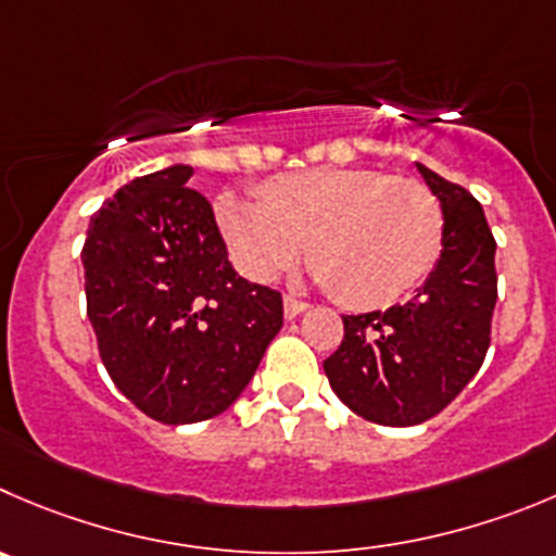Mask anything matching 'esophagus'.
<instances>
[{
	"label": "esophagus",
	"instance_id": "esophagus-1",
	"mask_svg": "<svg viewBox=\"0 0 556 556\" xmlns=\"http://www.w3.org/2000/svg\"><path fill=\"white\" fill-rule=\"evenodd\" d=\"M311 305L303 303V300H294V298H283V314H287V319H294V316L305 314Z\"/></svg>",
	"mask_w": 556,
	"mask_h": 556
}]
</instances>
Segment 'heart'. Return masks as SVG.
I'll return each mask as SVG.
<instances>
[{"label": "heart", "instance_id": "b5f03b06", "mask_svg": "<svg viewBox=\"0 0 556 556\" xmlns=\"http://www.w3.org/2000/svg\"><path fill=\"white\" fill-rule=\"evenodd\" d=\"M215 220L242 275L269 283L303 251L314 283L343 305L382 308L409 294L440 253L445 215L428 185L377 168H305L256 195L226 190Z\"/></svg>", "mask_w": 556, "mask_h": 556}]
</instances>
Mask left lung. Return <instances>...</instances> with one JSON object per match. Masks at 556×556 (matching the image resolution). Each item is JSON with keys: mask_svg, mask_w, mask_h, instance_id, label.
<instances>
[{"mask_svg": "<svg viewBox=\"0 0 556 556\" xmlns=\"http://www.w3.org/2000/svg\"><path fill=\"white\" fill-rule=\"evenodd\" d=\"M445 215L442 251L415 298L343 316V341L325 361L338 399L379 426L440 415L480 371L496 305V242L480 202L417 163Z\"/></svg>", "mask_w": 556, "mask_h": 556, "instance_id": "1", "label": "left lung"}]
</instances>
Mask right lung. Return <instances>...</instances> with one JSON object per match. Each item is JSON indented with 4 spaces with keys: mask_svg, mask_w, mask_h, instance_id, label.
I'll return each instance as SVG.
<instances>
[{
    "mask_svg": "<svg viewBox=\"0 0 556 556\" xmlns=\"http://www.w3.org/2000/svg\"><path fill=\"white\" fill-rule=\"evenodd\" d=\"M185 163L134 179L89 220L87 316L119 393L166 426L229 409L283 327L275 289L231 267Z\"/></svg>",
    "mask_w": 556,
    "mask_h": 556,
    "instance_id": "add662e5",
    "label": "right lung"
}]
</instances>
